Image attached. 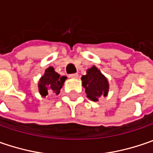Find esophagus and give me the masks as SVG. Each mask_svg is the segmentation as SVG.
<instances>
[{
	"mask_svg": "<svg viewBox=\"0 0 153 153\" xmlns=\"http://www.w3.org/2000/svg\"><path fill=\"white\" fill-rule=\"evenodd\" d=\"M69 77L72 79H77L79 77V74H70Z\"/></svg>",
	"mask_w": 153,
	"mask_h": 153,
	"instance_id": "obj_1",
	"label": "esophagus"
}]
</instances>
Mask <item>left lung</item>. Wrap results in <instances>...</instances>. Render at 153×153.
<instances>
[{
    "instance_id": "1",
    "label": "left lung",
    "mask_w": 153,
    "mask_h": 153,
    "mask_svg": "<svg viewBox=\"0 0 153 153\" xmlns=\"http://www.w3.org/2000/svg\"><path fill=\"white\" fill-rule=\"evenodd\" d=\"M82 85L85 90L86 97L93 102H97L100 97H106L109 93L110 84L108 79L96 66L86 70V74L81 77Z\"/></svg>"
}]
</instances>
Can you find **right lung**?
I'll list each match as a JSON object with an SVG mask.
<instances>
[{
  "label": "right lung",
  "instance_id": "obj_1",
  "mask_svg": "<svg viewBox=\"0 0 153 153\" xmlns=\"http://www.w3.org/2000/svg\"><path fill=\"white\" fill-rule=\"evenodd\" d=\"M67 76H61L53 67H49L44 71L43 75L38 81V91L40 95L45 97L48 94L53 93L58 95L63 86Z\"/></svg>",
  "mask_w": 153,
  "mask_h": 153
}]
</instances>
